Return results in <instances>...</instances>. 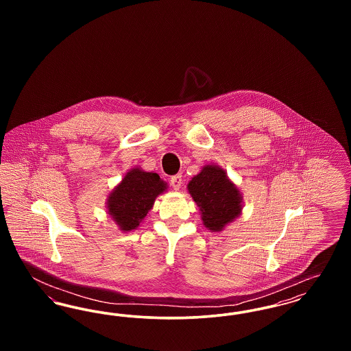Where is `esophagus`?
Segmentation results:
<instances>
[{
	"label": "esophagus",
	"instance_id": "esophagus-1",
	"mask_svg": "<svg viewBox=\"0 0 351 351\" xmlns=\"http://www.w3.org/2000/svg\"><path fill=\"white\" fill-rule=\"evenodd\" d=\"M171 185L175 191H179L183 185V176L182 175H175L171 178Z\"/></svg>",
	"mask_w": 351,
	"mask_h": 351
}]
</instances>
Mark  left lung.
<instances>
[{
    "label": "left lung",
    "instance_id": "left-lung-1",
    "mask_svg": "<svg viewBox=\"0 0 351 351\" xmlns=\"http://www.w3.org/2000/svg\"><path fill=\"white\" fill-rule=\"evenodd\" d=\"M186 188L199 206L204 226L213 233H221L242 215L243 196L223 168L205 165Z\"/></svg>",
    "mask_w": 351,
    "mask_h": 351
}]
</instances>
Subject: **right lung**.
<instances>
[{"label":"right lung","instance_id":"add662e5","mask_svg":"<svg viewBox=\"0 0 351 351\" xmlns=\"http://www.w3.org/2000/svg\"><path fill=\"white\" fill-rule=\"evenodd\" d=\"M167 189L168 184L156 172L132 168L108 195L106 213L121 232H132L147 216L155 199Z\"/></svg>","mask_w":351,"mask_h":351}]
</instances>
